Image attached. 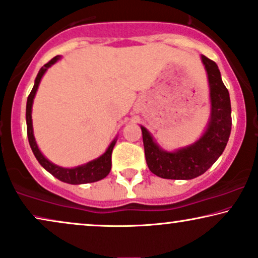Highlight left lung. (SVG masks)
Instances as JSON below:
<instances>
[{
	"mask_svg": "<svg viewBox=\"0 0 258 258\" xmlns=\"http://www.w3.org/2000/svg\"><path fill=\"white\" fill-rule=\"evenodd\" d=\"M211 90L212 116L202 138L189 147L165 152L154 144L147 129L141 126L145 155L148 168L166 179H192L201 176L220 157L231 134V100L221 80L217 63L202 55Z\"/></svg>",
	"mask_w": 258,
	"mask_h": 258,
	"instance_id": "8db88e82",
	"label": "left lung"
}]
</instances>
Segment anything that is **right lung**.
<instances>
[{
	"mask_svg": "<svg viewBox=\"0 0 258 258\" xmlns=\"http://www.w3.org/2000/svg\"><path fill=\"white\" fill-rule=\"evenodd\" d=\"M59 59V56L53 57L52 59H50L46 64H44L40 68L39 73H38L36 81H34V86L32 88L30 95L27 98V105H26V123H27V136H28V142H30L31 149L33 152L34 157L37 158V160L39 161V164L45 168L46 171H49L52 176H55L57 179L62 180L64 183L69 184H85V183H93L97 180L103 179L110 173L111 171V155H112V149L116 144V140H113L111 142V145L107 148V151L101 155L100 158L95 159L93 161H90L86 165H81V166L74 167V168H64L59 167L57 165L50 163L47 159L40 153L39 148L36 144V140H34L33 135V128H32V104H33V98L36 95V92L38 90V86H39L40 79L43 78L44 73L47 71L49 67H51L53 63H56Z\"/></svg>",
	"mask_w": 258,
	"mask_h": 258,
	"instance_id": "add662e5",
	"label": "right lung"
}]
</instances>
